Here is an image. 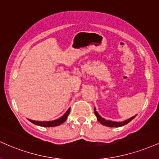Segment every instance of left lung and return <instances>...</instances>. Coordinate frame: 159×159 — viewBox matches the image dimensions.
Instances as JSON below:
<instances>
[{"instance_id": "obj_1", "label": "left lung", "mask_w": 159, "mask_h": 159, "mask_svg": "<svg viewBox=\"0 0 159 159\" xmlns=\"http://www.w3.org/2000/svg\"><path fill=\"white\" fill-rule=\"evenodd\" d=\"M94 112H95V115L97 117V120L100 122L101 124H103V125L104 126H107V127H122V126L124 125H126V124L129 123V122H130V121L134 118L135 116H133V117L129 118V119L126 120V121H121V122H116V121H108V120H106L104 119V118L101 117L100 116H99V114L98 113V112H96V110H95V108H94Z\"/></svg>"}]
</instances>
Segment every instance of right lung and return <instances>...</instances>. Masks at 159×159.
I'll return each instance as SVG.
<instances>
[{
  "label": "right lung",
  "instance_id": "1",
  "mask_svg": "<svg viewBox=\"0 0 159 159\" xmlns=\"http://www.w3.org/2000/svg\"><path fill=\"white\" fill-rule=\"evenodd\" d=\"M70 112V108L66 111V113H65L62 117L59 118V119L55 120V121H33V120L29 119V121H31L32 123L36 124V125L41 126V127H55V126H59L61 125V124H63L64 122L66 121V118H67V116H69Z\"/></svg>",
  "mask_w": 159,
  "mask_h": 159
}]
</instances>
